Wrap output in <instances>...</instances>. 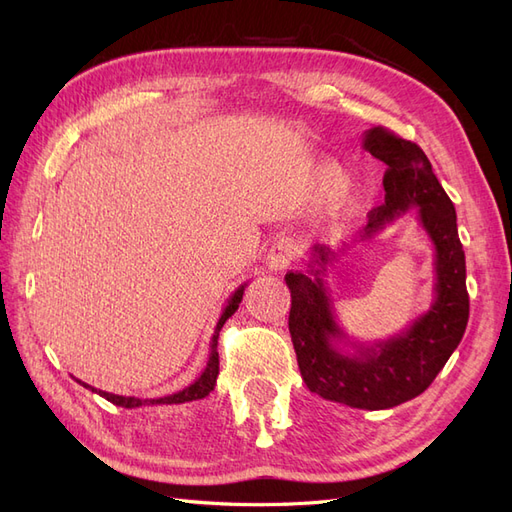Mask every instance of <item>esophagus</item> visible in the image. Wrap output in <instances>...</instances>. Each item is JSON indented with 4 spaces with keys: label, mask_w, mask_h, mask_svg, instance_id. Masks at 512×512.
Masks as SVG:
<instances>
[{
    "label": "esophagus",
    "mask_w": 512,
    "mask_h": 512,
    "mask_svg": "<svg viewBox=\"0 0 512 512\" xmlns=\"http://www.w3.org/2000/svg\"><path fill=\"white\" fill-rule=\"evenodd\" d=\"M297 254H299V241L297 239H292V237L277 239L271 245V250L267 254V267L275 273L284 271L290 265V262L297 258Z\"/></svg>",
    "instance_id": "esophagus-1"
}]
</instances>
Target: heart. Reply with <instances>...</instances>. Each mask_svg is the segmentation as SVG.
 Returning <instances> with one entry per match:
<instances>
[{
	"mask_svg": "<svg viewBox=\"0 0 512 512\" xmlns=\"http://www.w3.org/2000/svg\"><path fill=\"white\" fill-rule=\"evenodd\" d=\"M352 198V185L350 183H344V185H339L337 188V192H335V196H333V203L339 207V205H346L348 200Z\"/></svg>",
	"mask_w": 512,
	"mask_h": 512,
	"instance_id": "obj_1",
	"label": "heart"
}]
</instances>
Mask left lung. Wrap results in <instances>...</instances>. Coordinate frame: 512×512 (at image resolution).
I'll return each mask as SVG.
<instances>
[{"mask_svg":"<svg viewBox=\"0 0 512 512\" xmlns=\"http://www.w3.org/2000/svg\"><path fill=\"white\" fill-rule=\"evenodd\" d=\"M363 149L386 164L384 203L369 213L367 241L416 209V220L433 245V301L404 331L374 344L354 342L339 327L327 288V267L346 254L327 245L309 250L307 269L286 273L292 307L288 329L307 389L350 408L386 410L410 401L429 384L459 346L470 316L466 254L457 235V213L416 143L382 126L365 130Z\"/></svg>","mask_w":512,"mask_h":512,"instance_id":"obj_1","label":"left lung"}]
</instances>
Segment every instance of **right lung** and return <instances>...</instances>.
Returning a JSON list of instances; mask_svg holds the SVG:
<instances>
[{
	"label": "right lung",
	"instance_id": "obj_1",
	"mask_svg": "<svg viewBox=\"0 0 512 512\" xmlns=\"http://www.w3.org/2000/svg\"><path fill=\"white\" fill-rule=\"evenodd\" d=\"M247 284H241L235 292L230 294V299L226 303V307L222 309V316L218 320V324H215V331H213V337H211V344H209V361L203 369V374H200L190 386H185V389L173 393V395H166V397H158V399H141V397H128V395H115V393H106V391H100V389H94V386H89L87 382H81V386H85V389H89L91 393H98L100 397H104L106 401H111V404L115 406H121V408H141V406H170V404H185V401H196V399H203L207 397L213 386H215V380H218V374H220V356H218V337H220V331L224 327V322L237 312L239 309V303L243 299V290H245Z\"/></svg>",
	"mask_w": 512,
	"mask_h": 512
}]
</instances>
